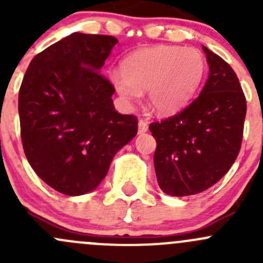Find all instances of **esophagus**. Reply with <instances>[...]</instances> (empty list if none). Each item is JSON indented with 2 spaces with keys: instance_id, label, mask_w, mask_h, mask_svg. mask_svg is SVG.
<instances>
[{
  "instance_id": "obj_1",
  "label": "esophagus",
  "mask_w": 263,
  "mask_h": 263,
  "mask_svg": "<svg viewBox=\"0 0 263 263\" xmlns=\"http://www.w3.org/2000/svg\"><path fill=\"white\" fill-rule=\"evenodd\" d=\"M137 126H139V134H145V132H147L148 126L145 121H142V119L139 121V124H137Z\"/></svg>"
}]
</instances>
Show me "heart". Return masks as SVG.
Wrapping results in <instances>:
<instances>
[{"label": "heart", "instance_id": "obj_1", "mask_svg": "<svg viewBox=\"0 0 263 263\" xmlns=\"http://www.w3.org/2000/svg\"><path fill=\"white\" fill-rule=\"evenodd\" d=\"M206 63L193 47L155 46L126 57L122 71H110L109 81L129 107L147 90V102L158 115L178 113L191 102L202 82Z\"/></svg>", "mask_w": 263, "mask_h": 263}]
</instances>
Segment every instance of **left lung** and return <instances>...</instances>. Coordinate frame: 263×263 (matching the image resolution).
<instances>
[{
	"label": "left lung",
	"mask_w": 263,
	"mask_h": 263,
	"mask_svg": "<svg viewBox=\"0 0 263 263\" xmlns=\"http://www.w3.org/2000/svg\"><path fill=\"white\" fill-rule=\"evenodd\" d=\"M209 78L178 115L150 124L156 140V179L174 197L197 195L219 182L239 153L247 103L233 68L202 46Z\"/></svg>",
	"instance_id": "left-lung-1"
}]
</instances>
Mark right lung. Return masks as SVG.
Wrapping results in <instances>:
<instances>
[{
    "label": "right lung",
    "mask_w": 263,
    "mask_h": 263,
    "mask_svg": "<svg viewBox=\"0 0 263 263\" xmlns=\"http://www.w3.org/2000/svg\"><path fill=\"white\" fill-rule=\"evenodd\" d=\"M117 38L72 33L31 60L18 91L21 141L29 164L67 196L94 191L113 158L137 134L119 115L115 87L100 75Z\"/></svg>",
    "instance_id": "obj_1"
}]
</instances>
